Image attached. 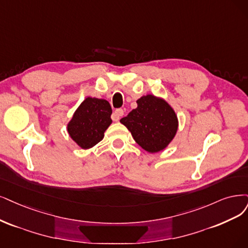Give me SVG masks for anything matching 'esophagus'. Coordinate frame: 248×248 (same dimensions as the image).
<instances>
[{
  "mask_svg": "<svg viewBox=\"0 0 248 248\" xmlns=\"http://www.w3.org/2000/svg\"><path fill=\"white\" fill-rule=\"evenodd\" d=\"M124 115V110L123 109H116L114 113H113V121L117 122L119 121V118Z\"/></svg>",
  "mask_w": 248,
  "mask_h": 248,
  "instance_id": "obj_1",
  "label": "esophagus"
}]
</instances>
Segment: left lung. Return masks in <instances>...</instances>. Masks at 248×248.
I'll return each instance as SVG.
<instances>
[{
    "label": "left lung",
    "mask_w": 248,
    "mask_h": 248,
    "mask_svg": "<svg viewBox=\"0 0 248 248\" xmlns=\"http://www.w3.org/2000/svg\"><path fill=\"white\" fill-rule=\"evenodd\" d=\"M138 107L133 109L121 123L127 127L134 140L150 153H156L175 138L178 117L166 100L146 95L137 100Z\"/></svg>",
    "instance_id": "left-lung-1"
}]
</instances>
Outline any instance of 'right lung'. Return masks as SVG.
<instances>
[{"instance_id":"right-lung-1","label":"right lung","mask_w":248,"mask_h":248,"mask_svg":"<svg viewBox=\"0 0 248 248\" xmlns=\"http://www.w3.org/2000/svg\"><path fill=\"white\" fill-rule=\"evenodd\" d=\"M111 113L108 101L88 97L73 113L67 132L80 148H92L104 138V132L112 123Z\"/></svg>"}]
</instances>
